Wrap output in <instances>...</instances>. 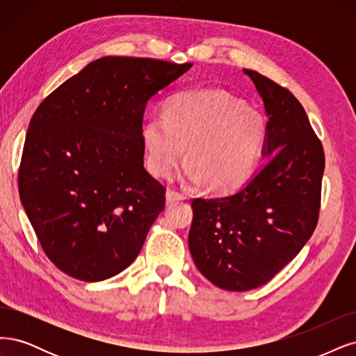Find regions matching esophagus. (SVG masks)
<instances>
[{
    "label": "esophagus",
    "instance_id": "1",
    "mask_svg": "<svg viewBox=\"0 0 356 356\" xmlns=\"http://www.w3.org/2000/svg\"><path fill=\"white\" fill-rule=\"evenodd\" d=\"M183 200H185V195L177 192V191H167V193H165V201H167L168 205L176 204V202L183 201Z\"/></svg>",
    "mask_w": 356,
    "mask_h": 356
}]
</instances>
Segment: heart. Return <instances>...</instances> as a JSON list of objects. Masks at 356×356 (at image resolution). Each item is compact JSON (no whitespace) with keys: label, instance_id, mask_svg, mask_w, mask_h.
<instances>
[{"label":"heart","instance_id":"1","mask_svg":"<svg viewBox=\"0 0 356 356\" xmlns=\"http://www.w3.org/2000/svg\"><path fill=\"white\" fill-rule=\"evenodd\" d=\"M266 137L265 120L222 90L185 91L171 97L163 117L142 125L146 167L168 177L186 151L181 175L216 195L231 193L253 176Z\"/></svg>","mask_w":356,"mask_h":356}]
</instances>
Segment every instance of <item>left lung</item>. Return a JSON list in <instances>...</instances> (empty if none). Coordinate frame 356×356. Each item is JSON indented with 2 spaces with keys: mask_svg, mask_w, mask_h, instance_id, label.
I'll return each instance as SVG.
<instances>
[{
  "mask_svg": "<svg viewBox=\"0 0 356 356\" xmlns=\"http://www.w3.org/2000/svg\"><path fill=\"white\" fill-rule=\"evenodd\" d=\"M268 115L265 165L234 193L192 201L189 250L198 270L227 291L266 284L312 236L319 216L324 149L300 102L244 70Z\"/></svg>",
  "mask_w": 356,
  "mask_h": 356,
  "instance_id": "8db88e82",
  "label": "left lung"
}]
</instances>
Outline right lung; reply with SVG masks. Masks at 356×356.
Here are the masks:
<instances>
[{
	"mask_svg": "<svg viewBox=\"0 0 356 356\" xmlns=\"http://www.w3.org/2000/svg\"><path fill=\"white\" fill-rule=\"evenodd\" d=\"M192 63L106 56L33 113L19 193L44 253L70 277H115L140 253L165 188L143 167L146 103Z\"/></svg>",
	"mask_w": 356,
	"mask_h": 356,
	"instance_id": "add662e5",
	"label": "right lung"
}]
</instances>
